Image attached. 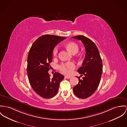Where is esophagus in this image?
<instances>
[{
  "label": "esophagus",
  "instance_id": "obj_1",
  "mask_svg": "<svg viewBox=\"0 0 127 127\" xmlns=\"http://www.w3.org/2000/svg\"><path fill=\"white\" fill-rule=\"evenodd\" d=\"M65 78H66V79H70V78H71V77H70V76H65Z\"/></svg>",
  "mask_w": 127,
  "mask_h": 127
}]
</instances>
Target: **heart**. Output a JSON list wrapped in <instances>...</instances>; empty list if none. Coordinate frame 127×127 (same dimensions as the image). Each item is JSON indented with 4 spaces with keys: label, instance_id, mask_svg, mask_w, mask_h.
I'll return each mask as SVG.
<instances>
[{
    "label": "heart",
    "instance_id": "heart-1",
    "mask_svg": "<svg viewBox=\"0 0 127 127\" xmlns=\"http://www.w3.org/2000/svg\"><path fill=\"white\" fill-rule=\"evenodd\" d=\"M65 47L66 49L73 55L76 54L79 51L78 45L73 42H70L67 43L65 45ZM58 50L59 48L57 46L53 49V53L54 56H57L58 53ZM75 68V65L72 62H68L65 63H62L61 65L59 66V69L60 71L62 73L66 75H68L70 74L71 70L74 69Z\"/></svg>",
    "mask_w": 127,
    "mask_h": 127
}]
</instances>
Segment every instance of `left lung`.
I'll return each mask as SVG.
<instances>
[{
	"instance_id": "left-lung-1",
	"label": "left lung",
	"mask_w": 127,
	"mask_h": 127,
	"mask_svg": "<svg viewBox=\"0 0 127 127\" xmlns=\"http://www.w3.org/2000/svg\"><path fill=\"white\" fill-rule=\"evenodd\" d=\"M72 38L80 40L86 51L82 66L77 70L80 76L84 75V77L83 79L78 77L79 83L73 88V91L78 98H86L91 96L98 88L102 72V62L97 47L91 39L82 35Z\"/></svg>"
}]
</instances>
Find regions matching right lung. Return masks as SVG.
I'll return each mask as SVG.
<instances>
[{
	"mask_svg": "<svg viewBox=\"0 0 127 127\" xmlns=\"http://www.w3.org/2000/svg\"><path fill=\"white\" fill-rule=\"evenodd\" d=\"M67 38L44 35L36 39L29 50L28 57L27 73L29 83L40 97L49 98L58 92L63 75L55 72L50 78L48 71L53 59V51L58 43Z\"/></svg>",
	"mask_w": 127,
	"mask_h": 127,
	"instance_id": "add662e5",
	"label": "right lung"
}]
</instances>
